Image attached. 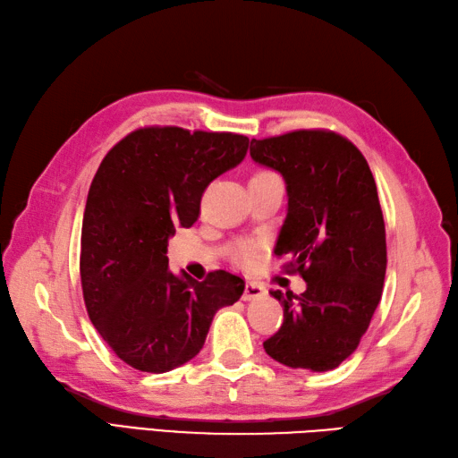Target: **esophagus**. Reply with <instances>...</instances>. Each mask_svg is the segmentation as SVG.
<instances>
[{
    "mask_svg": "<svg viewBox=\"0 0 458 458\" xmlns=\"http://www.w3.org/2000/svg\"><path fill=\"white\" fill-rule=\"evenodd\" d=\"M265 294V286L258 281H246V289H243L242 299L243 301H255Z\"/></svg>",
    "mask_w": 458,
    "mask_h": 458,
    "instance_id": "34e87169",
    "label": "esophagus"
}]
</instances>
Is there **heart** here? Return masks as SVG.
I'll return each mask as SVG.
<instances>
[{
  "label": "heart",
  "instance_id": "1",
  "mask_svg": "<svg viewBox=\"0 0 458 458\" xmlns=\"http://www.w3.org/2000/svg\"><path fill=\"white\" fill-rule=\"evenodd\" d=\"M265 174L269 172H258L255 175H265ZM236 259L243 265H251L259 259V248L255 246V243H242V246L236 250Z\"/></svg>",
  "mask_w": 458,
  "mask_h": 458
}]
</instances>
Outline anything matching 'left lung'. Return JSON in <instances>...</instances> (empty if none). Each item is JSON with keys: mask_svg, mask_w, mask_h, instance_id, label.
Returning <instances> with one entry per match:
<instances>
[{"mask_svg": "<svg viewBox=\"0 0 458 458\" xmlns=\"http://www.w3.org/2000/svg\"><path fill=\"white\" fill-rule=\"evenodd\" d=\"M253 162L279 172L289 208L275 253L306 291H271L283 326L265 339L267 355L291 369L324 373L342 365L365 335L386 275V232L365 156L332 131L251 138Z\"/></svg>", "mask_w": 458, "mask_h": 458, "instance_id": "left-lung-1", "label": "left lung"}]
</instances>
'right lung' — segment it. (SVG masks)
Masks as SVG:
<instances>
[{"label":"right lung","instance_id":"right-lung-1","mask_svg":"<svg viewBox=\"0 0 458 458\" xmlns=\"http://www.w3.org/2000/svg\"><path fill=\"white\" fill-rule=\"evenodd\" d=\"M248 136L146 126L114 144L95 174L81 225L80 275L89 320L114 355L167 373L205 345L216 310L243 293L225 269L199 283L167 269V240L193 226L212 179L236 167Z\"/></svg>","mask_w":458,"mask_h":458}]
</instances>
